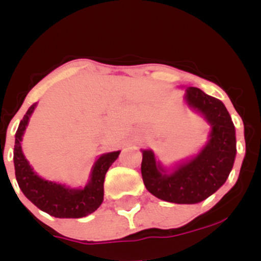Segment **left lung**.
I'll return each mask as SVG.
<instances>
[{"label": "left lung", "instance_id": "obj_1", "mask_svg": "<svg viewBox=\"0 0 261 261\" xmlns=\"http://www.w3.org/2000/svg\"><path fill=\"white\" fill-rule=\"evenodd\" d=\"M188 104L211 124L206 147L170 174L155 163L152 151H143L141 173L143 184L152 195L174 203H196L217 191L228 178L236 158V130L224 104L196 87H189Z\"/></svg>", "mask_w": 261, "mask_h": 261}]
</instances>
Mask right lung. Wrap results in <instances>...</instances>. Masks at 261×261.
<instances>
[{"instance_id":"right-lung-1","label":"right lung","mask_w":261,"mask_h":261,"mask_svg":"<svg viewBox=\"0 0 261 261\" xmlns=\"http://www.w3.org/2000/svg\"><path fill=\"white\" fill-rule=\"evenodd\" d=\"M35 104L23 116L16 133L14 145V169L20 190L41 211L59 218H80L92 214L103 202L104 178L109 167L119 157L120 151L100 155L94 163L91 182L85 189H68L64 185L41 179L33 169L22 153L20 141Z\"/></svg>"}]
</instances>
